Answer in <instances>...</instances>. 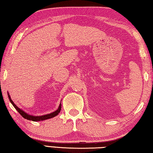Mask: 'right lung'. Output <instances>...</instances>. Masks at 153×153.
Instances as JSON below:
<instances>
[{
	"label": "right lung",
	"mask_w": 153,
	"mask_h": 153,
	"mask_svg": "<svg viewBox=\"0 0 153 153\" xmlns=\"http://www.w3.org/2000/svg\"><path fill=\"white\" fill-rule=\"evenodd\" d=\"M8 99H9L10 102L12 103V105H13L14 107L16 108V110L19 112L20 114H21L23 118H25V119H27V120H33V121H41V120H47L48 119H51V118L54 117L55 116H56V115H58L60 111V109H61V104H60L59 108L57 109L56 111L52 112V113H50V114L42 115V116L34 117V116H32V115H29V114H27L22 110H21V109H20L19 107H17V106L16 105H14V103L13 102V100H11L9 94H8Z\"/></svg>",
	"instance_id": "right-lung-1"
}]
</instances>
